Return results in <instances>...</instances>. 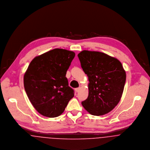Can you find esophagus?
I'll return each instance as SVG.
<instances>
[{
    "instance_id": "1",
    "label": "esophagus",
    "mask_w": 150,
    "mask_h": 150,
    "mask_svg": "<svg viewBox=\"0 0 150 150\" xmlns=\"http://www.w3.org/2000/svg\"><path fill=\"white\" fill-rule=\"evenodd\" d=\"M79 90H80V88H79V87H78V88H75V91H76L77 93L79 92Z\"/></svg>"
}]
</instances>
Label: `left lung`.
Instances as JSON below:
<instances>
[{"instance_id": "obj_1", "label": "left lung", "mask_w": 150, "mask_h": 150, "mask_svg": "<svg viewBox=\"0 0 150 150\" xmlns=\"http://www.w3.org/2000/svg\"><path fill=\"white\" fill-rule=\"evenodd\" d=\"M88 77V96L82 102L91 115L108 113L118 104L123 93L126 72L117 59L106 54L83 50L78 54Z\"/></svg>"}]
</instances>
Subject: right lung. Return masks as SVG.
Returning <instances> with one entry per match:
<instances>
[{
	"mask_svg": "<svg viewBox=\"0 0 150 150\" xmlns=\"http://www.w3.org/2000/svg\"><path fill=\"white\" fill-rule=\"evenodd\" d=\"M75 55L71 51L55 48L35 57L25 71V91L42 115L50 118L60 116L74 96L65 76Z\"/></svg>",
	"mask_w": 150,
	"mask_h": 150,
	"instance_id": "add662e5",
	"label": "right lung"
}]
</instances>
